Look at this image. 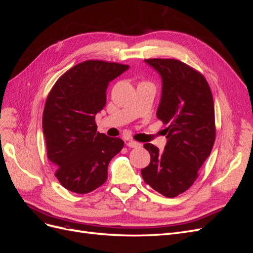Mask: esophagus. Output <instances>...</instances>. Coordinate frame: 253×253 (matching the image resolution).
<instances>
[{
    "label": "esophagus",
    "instance_id": "34e87169",
    "mask_svg": "<svg viewBox=\"0 0 253 253\" xmlns=\"http://www.w3.org/2000/svg\"><path fill=\"white\" fill-rule=\"evenodd\" d=\"M127 147H129V148H140L141 147V143L137 142L135 140H129L127 142Z\"/></svg>",
    "mask_w": 253,
    "mask_h": 253
}]
</instances>
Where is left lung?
Instances as JSON below:
<instances>
[{"instance_id": "8db88e82", "label": "left lung", "mask_w": 253, "mask_h": 253, "mask_svg": "<svg viewBox=\"0 0 253 253\" xmlns=\"http://www.w3.org/2000/svg\"><path fill=\"white\" fill-rule=\"evenodd\" d=\"M160 74L163 94L157 118L165 125L163 152L152 143L143 147L151 155L141 170L144 182L166 197L187 191L198 177L215 141V116L211 88L204 75L175 59H145Z\"/></svg>"}]
</instances>
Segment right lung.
<instances>
[{"label":"right lung","mask_w":253,"mask_h":253,"mask_svg":"<svg viewBox=\"0 0 253 253\" xmlns=\"http://www.w3.org/2000/svg\"><path fill=\"white\" fill-rule=\"evenodd\" d=\"M127 68L84 61L65 72L49 91L42 120L47 157L68 191L85 194L102 186L111 159L124 148V140L97 131L95 116L106 103L109 82Z\"/></svg>","instance_id":"obj_1"}]
</instances>
